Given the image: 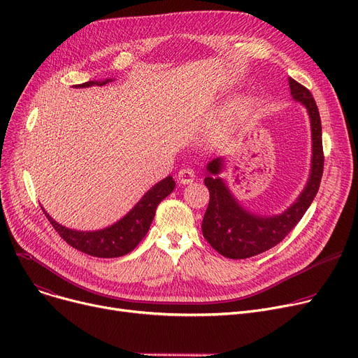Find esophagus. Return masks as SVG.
<instances>
[{
    "label": "esophagus",
    "mask_w": 358,
    "mask_h": 358,
    "mask_svg": "<svg viewBox=\"0 0 358 358\" xmlns=\"http://www.w3.org/2000/svg\"><path fill=\"white\" fill-rule=\"evenodd\" d=\"M177 180L182 185L190 184V182H193L196 180V173L193 171V169H190V168H182V169H180L178 174H177Z\"/></svg>",
    "instance_id": "esophagus-1"
}]
</instances>
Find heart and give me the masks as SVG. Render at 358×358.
<instances>
[{
    "label": "heart",
    "instance_id": "b5f03b06",
    "mask_svg": "<svg viewBox=\"0 0 358 358\" xmlns=\"http://www.w3.org/2000/svg\"><path fill=\"white\" fill-rule=\"evenodd\" d=\"M239 113H241V111H239Z\"/></svg>",
    "mask_w": 358,
    "mask_h": 358
}]
</instances>
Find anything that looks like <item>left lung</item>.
<instances>
[{"label":"left lung","mask_w":358,"mask_h":358,"mask_svg":"<svg viewBox=\"0 0 358 358\" xmlns=\"http://www.w3.org/2000/svg\"><path fill=\"white\" fill-rule=\"evenodd\" d=\"M289 85L293 100L306 108L310 120L312 157L308 181L302 193L285 212L261 215L241 204L227 180L222 178L227 158L219 157L206 165L208 176L204 184L209 189L210 201L203 217L201 231L206 241L223 257L250 258L275 247L303 217L319 190L324 173L321 117L310 91L293 78H289Z\"/></svg>","instance_id":"left-lung-1"}]
</instances>
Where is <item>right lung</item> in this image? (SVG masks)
<instances>
[{
	"label": "right lung",
	"instance_id": "1",
	"mask_svg": "<svg viewBox=\"0 0 358 358\" xmlns=\"http://www.w3.org/2000/svg\"><path fill=\"white\" fill-rule=\"evenodd\" d=\"M111 78L101 81H88L73 88H88L92 85H106ZM176 189V181L171 176L158 181L155 185L142 196V199L131 208L122 219L115 222L110 227L97 231H77L69 229L64 224L56 222L43 209V213L52 223L55 231L58 232L64 241L71 247L99 258H115L122 257L136 248L138 243L148 234L150 223L155 217L158 204Z\"/></svg>",
	"mask_w": 358,
	"mask_h": 358
}]
</instances>
